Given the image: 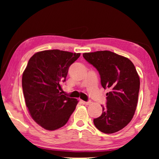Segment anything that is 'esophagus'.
Returning <instances> with one entry per match:
<instances>
[{"mask_svg":"<svg viewBox=\"0 0 159 159\" xmlns=\"http://www.w3.org/2000/svg\"><path fill=\"white\" fill-rule=\"evenodd\" d=\"M81 103L82 104H84V105H89V104H90L91 102L90 101H81Z\"/></svg>","mask_w":159,"mask_h":159,"instance_id":"esophagus-1","label":"esophagus"}]
</instances>
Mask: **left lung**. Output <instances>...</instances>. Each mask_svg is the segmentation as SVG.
<instances>
[{
    "label": "left lung",
    "mask_w": 159,
    "mask_h": 159,
    "mask_svg": "<svg viewBox=\"0 0 159 159\" xmlns=\"http://www.w3.org/2000/svg\"><path fill=\"white\" fill-rule=\"evenodd\" d=\"M83 57L98 71L106 93V106L101 116L93 119L98 129L111 134L132 120L138 104L140 77L129 58L108 51L84 53Z\"/></svg>",
    "instance_id": "1"
}]
</instances>
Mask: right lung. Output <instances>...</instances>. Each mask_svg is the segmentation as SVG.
<instances>
[{"mask_svg":"<svg viewBox=\"0 0 159 159\" xmlns=\"http://www.w3.org/2000/svg\"><path fill=\"white\" fill-rule=\"evenodd\" d=\"M80 53L48 50L34 53L22 75L26 106L32 118L47 130L63 127L75 110L78 101L62 95L69 66Z\"/></svg>","mask_w":159,"mask_h":159,"instance_id":"right-lung-1","label":"right lung"}]
</instances>
